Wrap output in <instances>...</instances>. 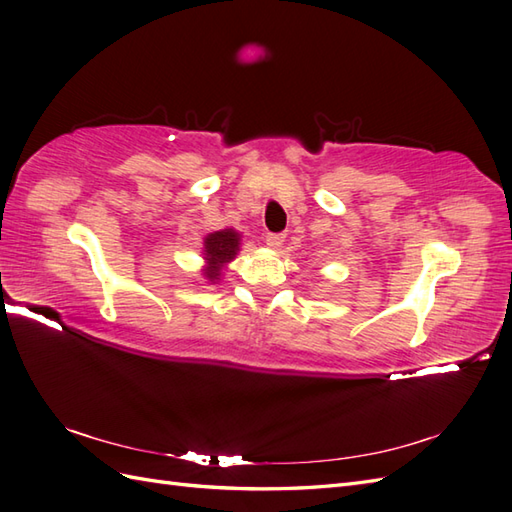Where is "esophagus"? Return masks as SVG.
<instances>
[{"label":"esophagus","mask_w":512,"mask_h":512,"mask_svg":"<svg viewBox=\"0 0 512 512\" xmlns=\"http://www.w3.org/2000/svg\"><path fill=\"white\" fill-rule=\"evenodd\" d=\"M284 235L282 232H267V245L271 247V250H280V247L284 245Z\"/></svg>","instance_id":"34e87169"}]
</instances>
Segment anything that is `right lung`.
<instances>
[{"label":"right lung","mask_w":512,"mask_h":512,"mask_svg":"<svg viewBox=\"0 0 512 512\" xmlns=\"http://www.w3.org/2000/svg\"><path fill=\"white\" fill-rule=\"evenodd\" d=\"M239 247H241V235L235 228L215 230L205 237L203 254H205L207 267L203 269V275L207 277V282L215 284L220 280L224 267L230 260L237 258Z\"/></svg>","instance_id":"add662e5"}]
</instances>
